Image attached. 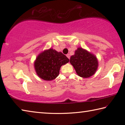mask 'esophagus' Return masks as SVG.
<instances>
[{
    "label": "esophagus",
    "mask_w": 125,
    "mask_h": 125,
    "mask_svg": "<svg viewBox=\"0 0 125 125\" xmlns=\"http://www.w3.org/2000/svg\"><path fill=\"white\" fill-rule=\"evenodd\" d=\"M66 56H67V57H68V59L70 58V55H69V54H67Z\"/></svg>",
    "instance_id": "1"
}]
</instances>
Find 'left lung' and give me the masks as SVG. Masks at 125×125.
Wrapping results in <instances>:
<instances>
[{"label": "left lung", "instance_id": "8db88e82", "mask_svg": "<svg viewBox=\"0 0 125 125\" xmlns=\"http://www.w3.org/2000/svg\"><path fill=\"white\" fill-rule=\"evenodd\" d=\"M70 63L77 74L84 78L94 75L99 65L96 56L82 47H78L75 51L74 54L71 57Z\"/></svg>", "mask_w": 125, "mask_h": 125}]
</instances>
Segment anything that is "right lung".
<instances>
[{"mask_svg":"<svg viewBox=\"0 0 125 125\" xmlns=\"http://www.w3.org/2000/svg\"><path fill=\"white\" fill-rule=\"evenodd\" d=\"M69 61L62 52L51 48L44 50L37 56L34 62L35 70L41 79L51 81L58 77L61 66Z\"/></svg>","mask_w":125,"mask_h":125,"instance_id":"add662e5","label":"right lung"}]
</instances>
